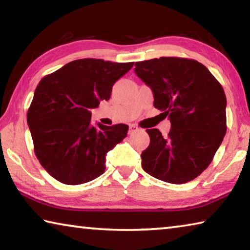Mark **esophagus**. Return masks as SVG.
Segmentation results:
<instances>
[{
  "label": "esophagus",
  "instance_id": "34e87169",
  "mask_svg": "<svg viewBox=\"0 0 250 250\" xmlns=\"http://www.w3.org/2000/svg\"><path fill=\"white\" fill-rule=\"evenodd\" d=\"M139 128L135 125H129V134H132L135 131H138Z\"/></svg>",
  "mask_w": 250,
  "mask_h": 250
}]
</instances>
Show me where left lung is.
I'll return each instance as SVG.
<instances>
[{
  "mask_svg": "<svg viewBox=\"0 0 250 250\" xmlns=\"http://www.w3.org/2000/svg\"><path fill=\"white\" fill-rule=\"evenodd\" d=\"M134 71L154 97V107L170 119L163 137L147 129L150 145L142 167L155 179L183 184L209 166L226 133V96L222 84L194 59L160 57L135 62Z\"/></svg>",
  "mask_w": 250,
  "mask_h": 250,
  "instance_id": "left-lung-1",
  "label": "left lung"
}]
</instances>
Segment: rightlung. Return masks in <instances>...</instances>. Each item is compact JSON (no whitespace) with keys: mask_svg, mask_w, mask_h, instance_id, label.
<instances>
[{"mask_svg":"<svg viewBox=\"0 0 250 250\" xmlns=\"http://www.w3.org/2000/svg\"><path fill=\"white\" fill-rule=\"evenodd\" d=\"M132 66L77 59L41 80L27 124L36 158L54 179L78 185L104 174L105 155L126 137L129 126L92 125L90 110L110 99L113 84Z\"/></svg>","mask_w":250,"mask_h":250,"instance_id":"obj_1","label":"right lung"}]
</instances>
